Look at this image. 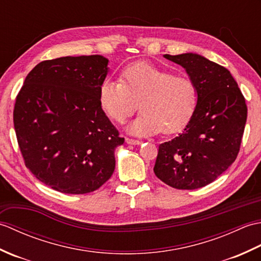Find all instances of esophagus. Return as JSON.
I'll use <instances>...</instances> for the list:
<instances>
[{"label":"esophagus","mask_w":261,"mask_h":261,"mask_svg":"<svg viewBox=\"0 0 261 261\" xmlns=\"http://www.w3.org/2000/svg\"><path fill=\"white\" fill-rule=\"evenodd\" d=\"M125 142L127 143V145H140L141 141L139 140H135V139H130V138H125Z\"/></svg>","instance_id":"34e87169"}]
</instances>
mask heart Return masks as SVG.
I'll return each mask as SVG.
<instances>
[{"mask_svg":"<svg viewBox=\"0 0 261 261\" xmlns=\"http://www.w3.org/2000/svg\"><path fill=\"white\" fill-rule=\"evenodd\" d=\"M98 101L105 114L116 123H123L139 104L142 113L129 126L132 135L152 136L160 131L171 135L191 120L197 103V90L186 76L140 62L122 70L120 83L103 82Z\"/></svg>","mask_w":261,"mask_h":261,"instance_id":"obj_1","label":"heart"}]
</instances>
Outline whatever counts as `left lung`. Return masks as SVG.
Returning a JSON list of instances; mask_svg holds the SVG:
<instances>
[{
	"mask_svg": "<svg viewBox=\"0 0 261 261\" xmlns=\"http://www.w3.org/2000/svg\"><path fill=\"white\" fill-rule=\"evenodd\" d=\"M165 58L184 67L197 90V103L184 131L159 146L153 171L177 190H196L214 181L240 150L247 105L230 71L197 54Z\"/></svg>",
	"mask_w": 261,
	"mask_h": 261,
	"instance_id": "obj_1",
	"label": "left lung"
}]
</instances>
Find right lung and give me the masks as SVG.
<instances>
[{
  "mask_svg": "<svg viewBox=\"0 0 261 261\" xmlns=\"http://www.w3.org/2000/svg\"><path fill=\"white\" fill-rule=\"evenodd\" d=\"M108 64L99 55L45 60L16 96L13 123L24 164L55 191L91 193L113 174L124 138L98 101Z\"/></svg>",
  "mask_w": 261,
  "mask_h": 261,
  "instance_id": "add662e5",
  "label": "right lung"
}]
</instances>
